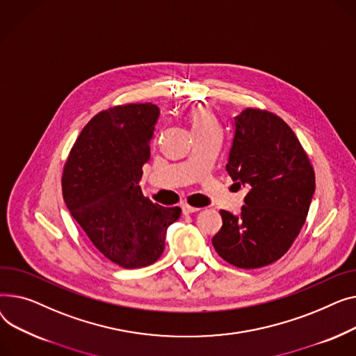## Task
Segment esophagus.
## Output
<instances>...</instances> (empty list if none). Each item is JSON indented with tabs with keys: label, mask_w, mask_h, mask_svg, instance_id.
<instances>
[{
	"label": "esophagus",
	"mask_w": 356,
	"mask_h": 356,
	"mask_svg": "<svg viewBox=\"0 0 356 356\" xmlns=\"http://www.w3.org/2000/svg\"><path fill=\"white\" fill-rule=\"evenodd\" d=\"M181 208H182V213H184V214H193V213L200 211V208L191 207V205H188V204H182Z\"/></svg>",
	"instance_id": "1"
}]
</instances>
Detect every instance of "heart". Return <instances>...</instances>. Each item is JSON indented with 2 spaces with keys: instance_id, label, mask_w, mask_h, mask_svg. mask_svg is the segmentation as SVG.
I'll list each match as a JSON object with an SVG mask.
<instances>
[{
  "instance_id": "obj_1",
  "label": "heart",
  "mask_w": 356,
  "mask_h": 356,
  "mask_svg": "<svg viewBox=\"0 0 356 356\" xmlns=\"http://www.w3.org/2000/svg\"><path fill=\"white\" fill-rule=\"evenodd\" d=\"M190 120L193 124V131H202L205 128H210L213 124H217V120L213 112L207 106H195L190 111Z\"/></svg>"
}]
</instances>
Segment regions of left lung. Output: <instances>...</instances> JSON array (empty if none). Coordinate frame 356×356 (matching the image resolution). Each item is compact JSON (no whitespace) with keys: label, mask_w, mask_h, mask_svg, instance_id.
I'll return each instance as SVG.
<instances>
[{"label":"left lung","mask_w":356,"mask_h":356,"mask_svg":"<svg viewBox=\"0 0 356 356\" xmlns=\"http://www.w3.org/2000/svg\"><path fill=\"white\" fill-rule=\"evenodd\" d=\"M227 172L247 186L241 214L221 210L213 237L221 259L240 268L279 260L299 236L315 194V171L295 132L276 113L247 108L234 118Z\"/></svg>","instance_id":"obj_1"}]
</instances>
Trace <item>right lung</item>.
Here are the masks:
<instances>
[{
	"label": "right lung",
	"mask_w": 356,
	"mask_h": 356,
	"mask_svg": "<svg viewBox=\"0 0 356 356\" xmlns=\"http://www.w3.org/2000/svg\"><path fill=\"white\" fill-rule=\"evenodd\" d=\"M159 109L127 103L93 116L63 168V198L99 252L123 268L155 263L179 207L154 204L142 194V166L151 158Z\"/></svg>",
	"instance_id": "right-lung-1"
}]
</instances>
